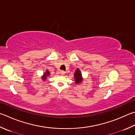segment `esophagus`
<instances>
[{"mask_svg": "<svg viewBox=\"0 0 135 135\" xmlns=\"http://www.w3.org/2000/svg\"><path fill=\"white\" fill-rule=\"evenodd\" d=\"M65 71H61V72H60V74H61V75H64L65 74Z\"/></svg>", "mask_w": 135, "mask_h": 135, "instance_id": "obj_1", "label": "esophagus"}]
</instances>
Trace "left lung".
<instances>
[{
    "mask_svg": "<svg viewBox=\"0 0 135 135\" xmlns=\"http://www.w3.org/2000/svg\"><path fill=\"white\" fill-rule=\"evenodd\" d=\"M74 80H75V83L76 84H80L81 83H82L83 81V77L81 73L80 70L77 68L75 72L74 73Z\"/></svg>",
    "mask_w": 135,
    "mask_h": 135,
    "instance_id": "left-lung-1",
    "label": "left lung"
}]
</instances>
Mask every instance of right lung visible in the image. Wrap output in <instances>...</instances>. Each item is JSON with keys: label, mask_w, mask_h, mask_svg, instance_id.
I'll return each mask as SVG.
<instances>
[{"label": "right lung", "mask_w": 135, "mask_h": 135, "mask_svg": "<svg viewBox=\"0 0 135 135\" xmlns=\"http://www.w3.org/2000/svg\"><path fill=\"white\" fill-rule=\"evenodd\" d=\"M50 72H49V71H48V70H46V72L44 74V75H43V76H42V78L43 80H45L46 79V77H47L48 76H49V75H50Z\"/></svg>", "instance_id": "right-lung-1"}]
</instances>
